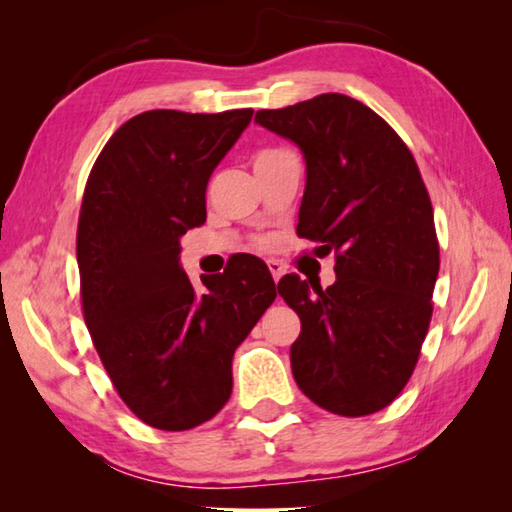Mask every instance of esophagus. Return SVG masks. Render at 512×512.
I'll return each instance as SVG.
<instances>
[{
	"label": "esophagus",
	"instance_id": "obj_1",
	"mask_svg": "<svg viewBox=\"0 0 512 512\" xmlns=\"http://www.w3.org/2000/svg\"><path fill=\"white\" fill-rule=\"evenodd\" d=\"M268 271H271V275H273V280L277 282V280H280V277L284 275V273H287V266H284L282 262H280V259H268Z\"/></svg>",
	"mask_w": 512,
	"mask_h": 512
}]
</instances>
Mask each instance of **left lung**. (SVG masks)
I'll return each mask as SVG.
<instances>
[{"instance_id": "8db88e82", "label": "left lung", "mask_w": 512, "mask_h": 512, "mask_svg": "<svg viewBox=\"0 0 512 512\" xmlns=\"http://www.w3.org/2000/svg\"><path fill=\"white\" fill-rule=\"evenodd\" d=\"M255 121L302 151L298 235L336 259L332 287L296 273L277 284L302 325L291 345L296 384L345 418L381 411L418 363L440 268L418 164L377 112L345 94L259 110Z\"/></svg>"}]
</instances>
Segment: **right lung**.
I'll return each instance as SVG.
<instances>
[{
  "label": "right lung",
  "instance_id": "obj_1",
  "mask_svg": "<svg viewBox=\"0 0 512 512\" xmlns=\"http://www.w3.org/2000/svg\"><path fill=\"white\" fill-rule=\"evenodd\" d=\"M253 110H149L110 137L85 185L76 262L85 325L137 418L185 431L230 400L232 357L275 300L257 257L203 275L180 266V237L205 223V189Z\"/></svg>",
  "mask_w": 512,
  "mask_h": 512
}]
</instances>
